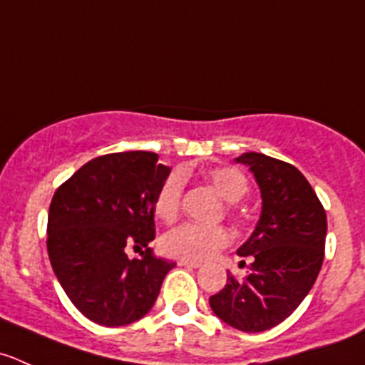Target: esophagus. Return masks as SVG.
Returning a JSON list of instances; mask_svg holds the SVG:
<instances>
[{"instance_id": "esophagus-1", "label": "esophagus", "mask_w": 365, "mask_h": 365, "mask_svg": "<svg viewBox=\"0 0 365 365\" xmlns=\"http://www.w3.org/2000/svg\"><path fill=\"white\" fill-rule=\"evenodd\" d=\"M178 265H183V267H200V262H190V260H178Z\"/></svg>"}]
</instances>
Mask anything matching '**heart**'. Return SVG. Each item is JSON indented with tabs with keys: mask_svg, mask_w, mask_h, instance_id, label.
Returning <instances> with one entry per match:
<instances>
[{
	"mask_svg": "<svg viewBox=\"0 0 365 365\" xmlns=\"http://www.w3.org/2000/svg\"><path fill=\"white\" fill-rule=\"evenodd\" d=\"M207 180L215 187L228 203L240 201L250 190L247 176L233 165H221L207 171ZM183 194V176L180 171H173L165 176L157 190L153 210L162 221H173L178 215ZM230 242L228 230L222 226H201L196 222H182L160 239V247L168 257L180 260L200 262L212 257L217 250Z\"/></svg>",
	"mask_w": 365,
	"mask_h": 365,
	"instance_id": "b5f03b06",
	"label": "heart"
}]
</instances>
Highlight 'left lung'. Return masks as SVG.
I'll return each instance as SVG.
<instances>
[{"mask_svg":"<svg viewBox=\"0 0 365 365\" xmlns=\"http://www.w3.org/2000/svg\"><path fill=\"white\" fill-rule=\"evenodd\" d=\"M235 160L253 173L262 212L237 250L253 260L246 278L228 274L225 289L210 296V307L230 327L257 334L287 319L312 289L324 258L327 212L294 165L255 151Z\"/></svg>","mask_w":365,"mask_h":365,"instance_id":"1","label":"left lung"}]
</instances>
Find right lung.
Segmentation results:
<instances>
[{"label":"right lung","instance_id":"right-lung-1","mask_svg":"<svg viewBox=\"0 0 365 365\" xmlns=\"http://www.w3.org/2000/svg\"><path fill=\"white\" fill-rule=\"evenodd\" d=\"M171 169L151 151L93 158L56 189L48 255L67 298L101 327H125L155 305L175 262L155 257L153 201ZM126 245L146 247L128 259Z\"/></svg>","mask_w":365,"mask_h":365}]
</instances>
